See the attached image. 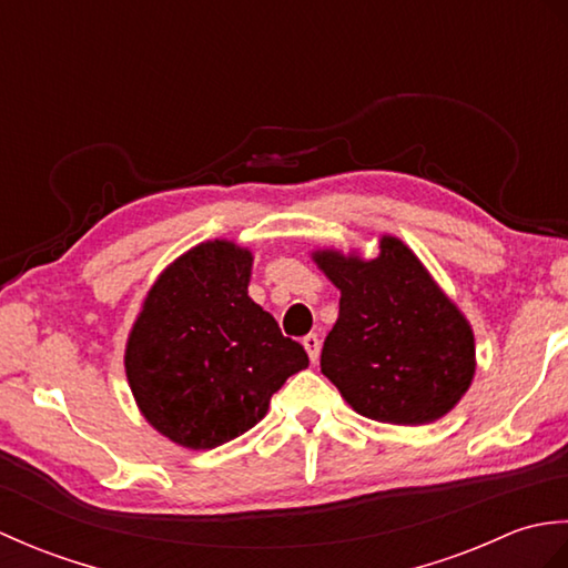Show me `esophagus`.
I'll use <instances>...</instances> for the list:
<instances>
[{"label":"esophagus","instance_id":"34e87169","mask_svg":"<svg viewBox=\"0 0 568 568\" xmlns=\"http://www.w3.org/2000/svg\"><path fill=\"white\" fill-rule=\"evenodd\" d=\"M303 346H305V352H307V356H310L312 364H317V358H320V348H322V344H320V336H317V334H307L305 339H303Z\"/></svg>","mask_w":568,"mask_h":568}]
</instances>
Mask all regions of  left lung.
<instances>
[{
	"instance_id": "1",
	"label": "left lung",
	"mask_w": 568,
	"mask_h": 568,
	"mask_svg": "<svg viewBox=\"0 0 568 568\" xmlns=\"http://www.w3.org/2000/svg\"><path fill=\"white\" fill-rule=\"evenodd\" d=\"M339 287V320L320 366L358 415L427 425L462 400L476 371L474 332L400 239L383 236L373 261L317 251Z\"/></svg>"
}]
</instances>
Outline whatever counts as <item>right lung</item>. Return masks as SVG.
<instances>
[{"instance_id":"add662e5","label":"right lung","mask_w":568,"mask_h":568,"mask_svg":"<svg viewBox=\"0 0 568 568\" xmlns=\"http://www.w3.org/2000/svg\"><path fill=\"white\" fill-rule=\"evenodd\" d=\"M251 261L232 241L187 251L155 281L129 334L126 378L143 417L187 449L248 432L310 364L248 297Z\"/></svg>"}]
</instances>
